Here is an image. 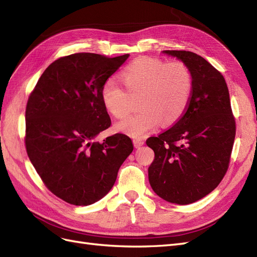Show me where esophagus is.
I'll return each instance as SVG.
<instances>
[{
  "mask_svg": "<svg viewBox=\"0 0 257 257\" xmlns=\"http://www.w3.org/2000/svg\"><path fill=\"white\" fill-rule=\"evenodd\" d=\"M144 144V141L143 140H141V139H135L134 140V146H135V148H140V147H142Z\"/></svg>",
  "mask_w": 257,
  "mask_h": 257,
  "instance_id": "obj_1",
  "label": "esophagus"
}]
</instances>
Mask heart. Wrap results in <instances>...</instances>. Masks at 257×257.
I'll use <instances>...</instances> for the list:
<instances>
[{
    "label": "heart",
    "instance_id": "heart-1",
    "mask_svg": "<svg viewBox=\"0 0 257 257\" xmlns=\"http://www.w3.org/2000/svg\"><path fill=\"white\" fill-rule=\"evenodd\" d=\"M119 77L126 91L111 80L105 82L101 91L104 108L115 118H123L129 114L133 100L139 98L140 110L117 122L118 133L141 138L162 121L164 126H172L185 115L191 101L192 72L180 61L166 63L141 57L126 66Z\"/></svg>",
    "mask_w": 257,
    "mask_h": 257
}]
</instances>
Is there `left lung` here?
Wrapping results in <instances>:
<instances>
[{"label":"left lung","mask_w":257,"mask_h":257,"mask_svg":"<svg viewBox=\"0 0 257 257\" xmlns=\"http://www.w3.org/2000/svg\"><path fill=\"white\" fill-rule=\"evenodd\" d=\"M192 72L188 109L172 128L147 140L155 153L149 167L153 191L170 203L201 200L219 185L229 166L235 121L225 78L206 60L189 51H163Z\"/></svg>","instance_id":"obj_1"}]
</instances>
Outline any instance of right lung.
I'll return each instance as SVG.
<instances>
[{"label":"right lung","mask_w":257,"mask_h":257,"mask_svg":"<svg viewBox=\"0 0 257 257\" xmlns=\"http://www.w3.org/2000/svg\"><path fill=\"white\" fill-rule=\"evenodd\" d=\"M129 54L76 53L44 70L26 107V149L44 185L72 205L87 206L113 188L133 152L126 135L96 136L110 126L101 91Z\"/></svg>","instance_id":"1"}]
</instances>
